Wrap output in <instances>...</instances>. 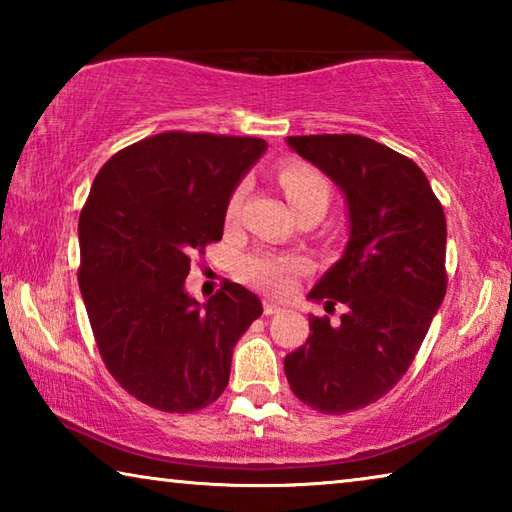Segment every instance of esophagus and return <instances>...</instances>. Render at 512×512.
Instances as JSON below:
<instances>
[{
	"mask_svg": "<svg viewBox=\"0 0 512 512\" xmlns=\"http://www.w3.org/2000/svg\"><path fill=\"white\" fill-rule=\"evenodd\" d=\"M280 311H284V307L277 305L275 300H264V314L266 316H273V314H280Z\"/></svg>",
	"mask_w": 512,
	"mask_h": 512,
	"instance_id": "esophagus-1",
	"label": "esophagus"
}]
</instances>
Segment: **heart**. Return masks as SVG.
I'll use <instances>...</instances> for the list:
<instances>
[{
  "label": "heart",
  "instance_id": "obj_1",
  "mask_svg": "<svg viewBox=\"0 0 512 512\" xmlns=\"http://www.w3.org/2000/svg\"><path fill=\"white\" fill-rule=\"evenodd\" d=\"M280 185L287 194L293 210L300 212L305 207H325L332 198V183H329L323 171L307 164H289L280 171ZM246 196V183H239L228 198L225 205V221L235 223L241 214V205H244ZM307 262L300 255H284V253H255L248 255L241 262L239 271L248 282L257 284V287L266 289L275 296H284L293 289L296 277L305 271Z\"/></svg>",
  "mask_w": 512,
  "mask_h": 512
}]
</instances>
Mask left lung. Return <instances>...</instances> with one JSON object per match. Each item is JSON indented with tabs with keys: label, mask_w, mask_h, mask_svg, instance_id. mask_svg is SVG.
Here are the masks:
<instances>
[{
	"label": "left lung",
	"mask_w": 512,
	"mask_h": 512,
	"mask_svg": "<svg viewBox=\"0 0 512 512\" xmlns=\"http://www.w3.org/2000/svg\"><path fill=\"white\" fill-rule=\"evenodd\" d=\"M289 146L343 189L350 241L309 298L348 307L309 316L284 357L291 391L325 415L363 409L404 377L447 291L443 205L411 158L361 135H293Z\"/></svg>",
	"instance_id": "obj_1"
}]
</instances>
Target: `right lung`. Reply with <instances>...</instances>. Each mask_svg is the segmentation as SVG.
<instances>
[{
    "instance_id": "right-lung-1",
    "label": "right lung",
    "mask_w": 512,
    "mask_h": 512,
    "mask_svg": "<svg viewBox=\"0 0 512 512\" xmlns=\"http://www.w3.org/2000/svg\"><path fill=\"white\" fill-rule=\"evenodd\" d=\"M266 151L259 137L167 131L103 164L79 216V287L117 384L167 413L201 411L230 379L232 348L262 302L235 282L201 307L196 255L223 237L225 205Z\"/></svg>"
}]
</instances>
